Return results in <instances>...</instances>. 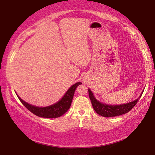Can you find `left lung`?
<instances>
[{
    "mask_svg": "<svg viewBox=\"0 0 155 155\" xmlns=\"http://www.w3.org/2000/svg\"><path fill=\"white\" fill-rule=\"evenodd\" d=\"M89 92V97L92 102V107L94 108V111L97 112L99 115L104 117H114V116H118L126 113H128L133 109V107L136 105L138 99L140 98L142 94L138 99L136 100L131 101V102L124 104L120 105H107L104 104L99 102L94 98V95L92 91L88 89Z\"/></svg>",
    "mask_w": 155,
    "mask_h": 155,
    "instance_id": "left-lung-1",
    "label": "left lung"
}]
</instances>
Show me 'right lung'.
<instances>
[{
    "label": "right lung",
    "mask_w": 155,
    "mask_h": 155,
    "mask_svg": "<svg viewBox=\"0 0 155 155\" xmlns=\"http://www.w3.org/2000/svg\"><path fill=\"white\" fill-rule=\"evenodd\" d=\"M82 84L81 82H77L73 86H71L69 88V90L67 91L63 98L61 99L58 102H57L54 105L49 106L46 107H37L32 106L29 104L25 102L20 99L18 96L21 102L29 111L35 114L36 116H39L42 118H54L60 117L63 115L71 107L72 100H73L74 93H75V89L78 85Z\"/></svg>",
    "instance_id": "obj_1"
}]
</instances>
